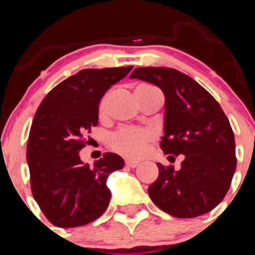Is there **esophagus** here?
Here are the masks:
<instances>
[{"label":"esophagus","mask_w":255,"mask_h":255,"mask_svg":"<svg viewBox=\"0 0 255 255\" xmlns=\"http://www.w3.org/2000/svg\"><path fill=\"white\" fill-rule=\"evenodd\" d=\"M125 164H126V166H129V167L134 168V167H136V166H138L139 162L138 161H134V159H126Z\"/></svg>","instance_id":"esophagus-1"}]
</instances>
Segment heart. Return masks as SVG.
<instances>
[{"mask_svg":"<svg viewBox=\"0 0 255 255\" xmlns=\"http://www.w3.org/2000/svg\"><path fill=\"white\" fill-rule=\"evenodd\" d=\"M144 88H153L149 84H139L135 89H144ZM110 93L105 94L101 100L98 106V112L101 116L106 114L107 110V101ZM155 134L152 130L148 129H134V128H123L117 130L115 134L110 138V147L116 152L131 157V158H138L145 153L148 145L154 140Z\"/></svg>","mask_w":255,"mask_h":255,"instance_id":"1","label":"heart"}]
</instances>
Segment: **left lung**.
<instances>
[{"label":"left lung","mask_w":255,"mask_h":255,"mask_svg":"<svg viewBox=\"0 0 255 255\" xmlns=\"http://www.w3.org/2000/svg\"><path fill=\"white\" fill-rule=\"evenodd\" d=\"M130 78L161 88L166 98V154H184L181 167L158 166L148 189L153 203L177 218L206 215L222 202L236 168L235 138L217 101L194 79L170 67H138ZM172 157V155H170Z\"/></svg>","instance_id":"8db88e82"}]
</instances>
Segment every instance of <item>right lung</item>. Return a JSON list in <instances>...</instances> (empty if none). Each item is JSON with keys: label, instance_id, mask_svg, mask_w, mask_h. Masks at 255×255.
Returning <instances> with one entry per match:
<instances>
[{"label": "right lung", "instance_id": "obj_1", "mask_svg": "<svg viewBox=\"0 0 255 255\" xmlns=\"http://www.w3.org/2000/svg\"><path fill=\"white\" fill-rule=\"evenodd\" d=\"M132 66L85 69L56 85L34 115L26 145L33 197L47 220L58 227L87 225L107 209V177L124 167V159L105 153L93 166L79 152L98 124V105L111 85Z\"/></svg>", "mask_w": 255, "mask_h": 255}]
</instances>
